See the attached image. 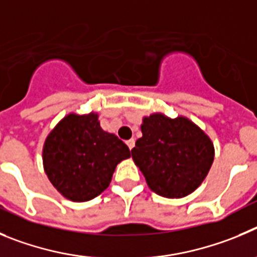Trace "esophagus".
I'll list each match as a JSON object with an SVG mask.
<instances>
[{"label": "esophagus", "mask_w": 257, "mask_h": 257, "mask_svg": "<svg viewBox=\"0 0 257 257\" xmlns=\"http://www.w3.org/2000/svg\"><path fill=\"white\" fill-rule=\"evenodd\" d=\"M134 140H129V141H126V146H128L129 147V150H132L134 147Z\"/></svg>", "instance_id": "1"}]
</instances>
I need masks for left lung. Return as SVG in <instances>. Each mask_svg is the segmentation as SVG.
Listing matches in <instances>:
<instances>
[{
    "mask_svg": "<svg viewBox=\"0 0 257 257\" xmlns=\"http://www.w3.org/2000/svg\"><path fill=\"white\" fill-rule=\"evenodd\" d=\"M141 131L132 157L155 193L180 198L202 183L214 161V145L196 124L152 114L143 117Z\"/></svg>",
    "mask_w": 257,
    "mask_h": 257,
    "instance_id": "left-lung-1",
    "label": "left lung"
}]
</instances>
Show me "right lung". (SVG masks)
I'll use <instances>...</instances> for the list:
<instances>
[{
    "label": "right lung",
    "mask_w": 257,
    "mask_h": 257,
    "mask_svg": "<svg viewBox=\"0 0 257 257\" xmlns=\"http://www.w3.org/2000/svg\"><path fill=\"white\" fill-rule=\"evenodd\" d=\"M128 157V146L115 134L102 131L97 114H69L48 134L43 146L48 179L64 197L75 202L101 195L117 164Z\"/></svg>",
    "instance_id": "add662e5"
}]
</instances>
